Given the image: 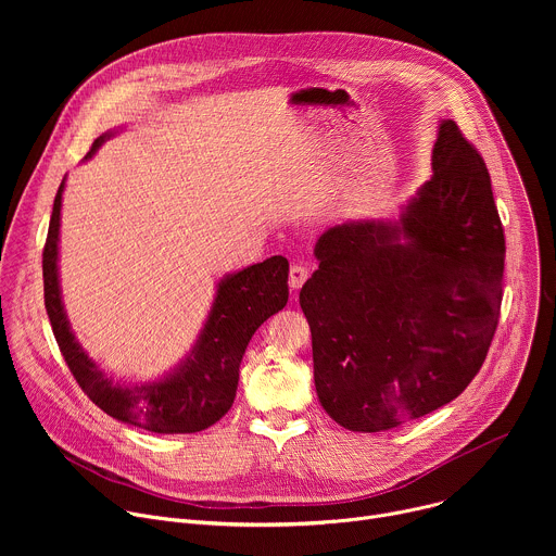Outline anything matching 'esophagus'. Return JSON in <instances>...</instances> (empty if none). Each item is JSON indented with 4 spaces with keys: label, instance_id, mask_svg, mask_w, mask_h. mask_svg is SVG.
Wrapping results in <instances>:
<instances>
[{
    "label": "esophagus",
    "instance_id": "obj_1",
    "mask_svg": "<svg viewBox=\"0 0 556 556\" xmlns=\"http://www.w3.org/2000/svg\"><path fill=\"white\" fill-rule=\"evenodd\" d=\"M309 277V270L305 268V266H299V264H294L292 268H290V277H288V283H290V288L292 290H299L303 283H305V279Z\"/></svg>",
    "mask_w": 556,
    "mask_h": 556
}]
</instances>
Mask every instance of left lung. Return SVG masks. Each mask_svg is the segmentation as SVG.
Segmentation results:
<instances>
[{
	"label": "left lung",
	"instance_id": "1",
	"mask_svg": "<svg viewBox=\"0 0 556 556\" xmlns=\"http://www.w3.org/2000/svg\"><path fill=\"white\" fill-rule=\"evenodd\" d=\"M431 172L395 217L328 228L299 292L316 395L350 431H387L457 399L497 328L504 228L482 155L448 118Z\"/></svg>",
	"mask_w": 556,
	"mask_h": 556
}]
</instances>
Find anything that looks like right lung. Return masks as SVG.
Here are the masks:
<instances>
[{"label": "right lung", "instance_id": "add662e5", "mask_svg": "<svg viewBox=\"0 0 556 556\" xmlns=\"http://www.w3.org/2000/svg\"><path fill=\"white\" fill-rule=\"evenodd\" d=\"M118 131L123 127L101 134L84 161H90ZM63 189L65 178L54 198L43 249V299L54 339L78 387L99 409L131 427L153 433L208 429L235 401L240 365L253 334L288 303V260L275 255L224 275L215 283V296L195 343L174 369L140 382L116 380L78 343L63 305L59 279Z\"/></svg>", "mask_w": 556, "mask_h": 556}]
</instances>
